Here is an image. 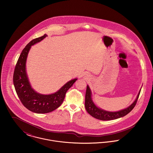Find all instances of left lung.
<instances>
[{"instance_id":"1","label":"left lung","mask_w":153,"mask_h":153,"mask_svg":"<svg viewBox=\"0 0 153 153\" xmlns=\"http://www.w3.org/2000/svg\"><path fill=\"white\" fill-rule=\"evenodd\" d=\"M140 91H140L136 100L128 108L117 111V112H109V111L100 109L94 104L91 98V89L89 87V86L87 85L86 93H85V109L91 116H92L93 117L98 120H100L102 121H108V120L117 119L126 115L130 112H131L132 109L134 108V107L137 104L138 98L139 97Z\"/></svg>"}]
</instances>
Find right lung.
Masks as SVG:
<instances>
[{
    "label": "right lung",
    "instance_id": "1",
    "mask_svg": "<svg viewBox=\"0 0 153 153\" xmlns=\"http://www.w3.org/2000/svg\"><path fill=\"white\" fill-rule=\"evenodd\" d=\"M44 36L32 40L20 55L13 73V84L16 94L22 104L32 112L44 114L58 108L63 102L67 91L72 86L77 79L68 82L59 91L50 95H42L35 92L28 81L26 72V61L31 46L36 44L46 36Z\"/></svg>",
    "mask_w": 153,
    "mask_h": 153
}]
</instances>
